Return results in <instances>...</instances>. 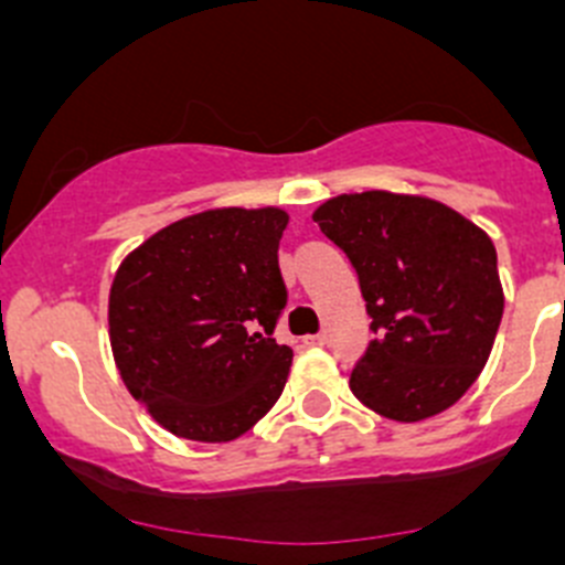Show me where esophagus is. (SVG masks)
<instances>
[{
	"instance_id": "obj_1",
	"label": "esophagus",
	"mask_w": 565,
	"mask_h": 565,
	"mask_svg": "<svg viewBox=\"0 0 565 565\" xmlns=\"http://www.w3.org/2000/svg\"><path fill=\"white\" fill-rule=\"evenodd\" d=\"M326 342H329V337H326V334H312V337H307V345H326Z\"/></svg>"
}]
</instances>
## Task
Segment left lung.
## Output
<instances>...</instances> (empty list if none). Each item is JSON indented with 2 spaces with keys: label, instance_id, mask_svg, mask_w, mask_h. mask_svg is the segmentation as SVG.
Instances as JSON below:
<instances>
[{
  "label": "left lung",
  "instance_id": "left-lung-1",
  "mask_svg": "<svg viewBox=\"0 0 565 565\" xmlns=\"http://www.w3.org/2000/svg\"><path fill=\"white\" fill-rule=\"evenodd\" d=\"M312 220L356 267L379 334L351 373L356 398L398 424L460 402L504 312L490 236L440 200L384 189L329 198Z\"/></svg>",
  "mask_w": 565,
  "mask_h": 565
}]
</instances>
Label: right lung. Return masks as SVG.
<instances>
[{"label":"right lung","instance_id":"right-lung-1","mask_svg":"<svg viewBox=\"0 0 565 565\" xmlns=\"http://www.w3.org/2000/svg\"><path fill=\"white\" fill-rule=\"evenodd\" d=\"M287 223L278 205L205 209L156 231L116 267V371L172 435L236 440L278 402L292 365V348L273 337L287 303L278 270Z\"/></svg>","mask_w":565,"mask_h":565}]
</instances>
